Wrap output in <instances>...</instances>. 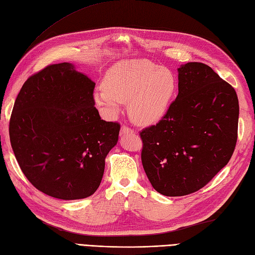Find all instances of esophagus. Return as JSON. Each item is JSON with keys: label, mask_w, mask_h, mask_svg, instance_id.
<instances>
[{"label": "esophagus", "mask_w": 255, "mask_h": 255, "mask_svg": "<svg viewBox=\"0 0 255 255\" xmlns=\"http://www.w3.org/2000/svg\"><path fill=\"white\" fill-rule=\"evenodd\" d=\"M132 133H134V131H133L131 128H129L127 126H122V128H121V135L132 134Z\"/></svg>", "instance_id": "obj_1"}]
</instances>
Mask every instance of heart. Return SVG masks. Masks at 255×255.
<instances>
[{
    "label": "heart",
    "instance_id": "obj_1",
    "mask_svg": "<svg viewBox=\"0 0 255 255\" xmlns=\"http://www.w3.org/2000/svg\"><path fill=\"white\" fill-rule=\"evenodd\" d=\"M106 87L98 88L94 99L109 116L127 102L130 119L148 126L160 122L177 93V77L167 68L146 59H129L115 63L106 75Z\"/></svg>",
    "mask_w": 255,
    "mask_h": 255
}]
</instances>
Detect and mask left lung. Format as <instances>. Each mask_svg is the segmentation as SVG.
Wrapping results in <instances>:
<instances>
[{
	"mask_svg": "<svg viewBox=\"0 0 255 255\" xmlns=\"http://www.w3.org/2000/svg\"><path fill=\"white\" fill-rule=\"evenodd\" d=\"M178 80L179 94L166 116L140 133L144 171L169 197L200 190L227 165L239 117L236 91L209 65L182 64Z\"/></svg>",
	"mask_w": 255,
	"mask_h": 255,
	"instance_id": "left-lung-1",
	"label": "left lung"
}]
</instances>
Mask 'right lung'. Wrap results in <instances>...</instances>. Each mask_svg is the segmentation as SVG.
<instances>
[{"label":"right lung","mask_w":255,"mask_h":255,"mask_svg":"<svg viewBox=\"0 0 255 255\" xmlns=\"http://www.w3.org/2000/svg\"><path fill=\"white\" fill-rule=\"evenodd\" d=\"M95 83L75 65H48L19 91L9 122L12 151L23 174L54 198L89 197L99 187L120 125L101 120Z\"/></svg>","instance_id":"right-lung-1"}]
</instances>
